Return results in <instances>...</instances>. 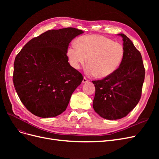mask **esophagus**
<instances>
[{
    "mask_svg": "<svg viewBox=\"0 0 159 159\" xmlns=\"http://www.w3.org/2000/svg\"><path fill=\"white\" fill-rule=\"evenodd\" d=\"M88 81H89V80H88L87 78H85V77H84V79H83V80H82V82H83L84 84H85V83H87V82H88Z\"/></svg>",
    "mask_w": 159,
    "mask_h": 159,
    "instance_id": "obj_1",
    "label": "esophagus"
}]
</instances>
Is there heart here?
<instances>
[{
  "label": "heart",
  "mask_w": 159,
  "mask_h": 159,
  "mask_svg": "<svg viewBox=\"0 0 159 159\" xmlns=\"http://www.w3.org/2000/svg\"><path fill=\"white\" fill-rule=\"evenodd\" d=\"M125 56L123 46L111 39L99 35L79 38L75 46L67 51L71 66L79 70L87 61L86 74L104 78L113 74L121 66Z\"/></svg>",
  "instance_id": "heart-1"
}]
</instances>
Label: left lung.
<instances>
[{
    "label": "left lung",
    "instance_id": "8db88e82",
    "mask_svg": "<svg viewBox=\"0 0 159 159\" xmlns=\"http://www.w3.org/2000/svg\"><path fill=\"white\" fill-rule=\"evenodd\" d=\"M118 35L123 38L125 50L121 66L107 78L92 81L95 88L93 107L109 120L125 117L135 107L141 97L145 74L140 52L127 36Z\"/></svg>",
    "mask_w": 159,
    "mask_h": 159
}]
</instances>
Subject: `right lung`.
<instances>
[{
	"instance_id": "right-lung-1",
	"label": "right lung",
	"mask_w": 159,
	"mask_h": 159,
	"mask_svg": "<svg viewBox=\"0 0 159 159\" xmlns=\"http://www.w3.org/2000/svg\"><path fill=\"white\" fill-rule=\"evenodd\" d=\"M84 32L74 28L48 30L28 42L15 57L13 83L19 98L36 116L54 117L68 107L83 80L70 65V42Z\"/></svg>"
}]
</instances>
